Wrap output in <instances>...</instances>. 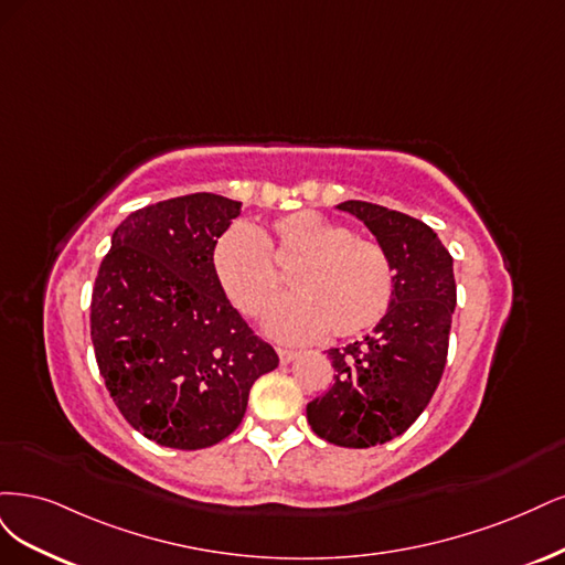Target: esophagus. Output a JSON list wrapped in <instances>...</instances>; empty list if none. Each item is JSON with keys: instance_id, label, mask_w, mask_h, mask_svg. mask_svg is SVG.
<instances>
[{"instance_id": "34e87169", "label": "esophagus", "mask_w": 565, "mask_h": 565, "mask_svg": "<svg viewBox=\"0 0 565 565\" xmlns=\"http://www.w3.org/2000/svg\"><path fill=\"white\" fill-rule=\"evenodd\" d=\"M277 354H279L281 363H288V361H294V359L298 356V352H294V350H286V348H279V350H277Z\"/></svg>"}]
</instances>
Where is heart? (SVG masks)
Wrapping results in <instances>:
<instances>
[{"label":"heart","mask_w":565,"mask_h":565,"mask_svg":"<svg viewBox=\"0 0 565 565\" xmlns=\"http://www.w3.org/2000/svg\"><path fill=\"white\" fill-rule=\"evenodd\" d=\"M288 269L296 294L267 315V331L279 340L361 335L385 319L394 300L390 253L315 211L281 215L260 234L234 225L213 246L217 284L246 317L265 312Z\"/></svg>","instance_id":"heart-1"}]
</instances>
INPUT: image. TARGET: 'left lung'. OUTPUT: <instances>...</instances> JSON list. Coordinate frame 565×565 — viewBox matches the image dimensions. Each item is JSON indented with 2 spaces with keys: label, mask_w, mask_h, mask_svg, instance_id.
I'll return each instance as SVG.
<instances>
[{
  "label": "left lung",
  "mask_w": 565,
  "mask_h": 565,
  "mask_svg": "<svg viewBox=\"0 0 565 565\" xmlns=\"http://www.w3.org/2000/svg\"><path fill=\"white\" fill-rule=\"evenodd\" d=\"M394 265V300L373 333L329 350L333 385L307 404L323 441L371 448L404 434L439 387L455 309L452 258L429 225L369 202H344Z\"/></svg>",
  "instance_id": "obj_1"
}]
</instances>
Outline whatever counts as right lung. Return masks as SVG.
Segmentation results:
<instances>
[{
  "label": "right lung",
  "mask_w": 565,
  "mask_h": 565,
  "mask_svg": "<svg viewBox=\"0 0 565 565\" xmlns=\"http://www.w3.org/2000/svg\"><path fill=\"white\" fill-rule=\"evenodd\" d=\"M242 204L196 192L126 215L90 296V340L119 413L159 446L199 450L242 425L248 392L279 366L230 305L213 246Z\"/></svg>",
  "instance_id": "add662e5"
}]
</instances>
